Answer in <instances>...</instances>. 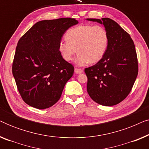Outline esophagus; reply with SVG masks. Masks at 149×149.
<instances>
[{
  "mask_svg": "<svg viewBox=\"0 0 149 149\" xmlns=\"http://www.w3.org/2000/svg\"><path fill=\"white\" fill-rule=\"evenodd\" d=\"M74 72L76 74H81V73L83 72V70L81 68H74Z\"/></svg>",
  "mask_w": 149,
  "mask_h": 149,
  "instance_id": "1",
  "label": "esophagus"
}]
</instances>
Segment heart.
<instances>
[{"label":"heart","mask_w":149,"mask_h":149,"mask_svg":"<svg viewBox=\"0 0 149 149\" xmlns=\"http://www.w3.org/2000/svg\"><path fill=\"white\" fill-rule=\"evenodd\" d=\"M66 40H60L58 49L66 61L74 59L79 66L87 63L98 62L107 52L109 46V34L101 26L81 24L68 29L65 34Z\"/></svg>","instance_id":"heart-1"}]
</instances>
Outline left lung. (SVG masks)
Wrapping results in <instances>:
<instances>
[{
    "instance_id": "8db88e82",
    "label": "left lung",
    "mask_w": 149,
    "mask_h": 149,
    "mask_svg": "<svg viewBox=\"0 0 149 149\" xmlns=\"http://www.w3.org/2000/svg\"><path fill=\"white\" fill-rule=\"evenodd\" d=\"M87 20L103 24L109 34V46L104 56L97 64L85 68L87 92L99 104H117L129 95L137 77L135 45L130 34L114 20Z\"/></svg>"
}]
</instances>
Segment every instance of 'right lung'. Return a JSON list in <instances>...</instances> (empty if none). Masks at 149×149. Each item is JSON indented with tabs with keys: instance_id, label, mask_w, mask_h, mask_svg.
<instances>
[{
	"instance_id": "obj_1",
	"label": "right lung",
	"mask_w": 149,
	"mask_h": 149,
	"mask_svg": "<svg viewBox=\"0 0 149 149\" xmlns=\"http://www.w3.org/2000/svg\"><path fill=\"white\" fill-rule=\"evenodd\" d=\"M77 24L70 17L42 20L19 38L12 72L22 100L30 107L47 109L60 100L74 66L63 59L58 43L66 30Z\"/></svg>"
}]
</instances>
